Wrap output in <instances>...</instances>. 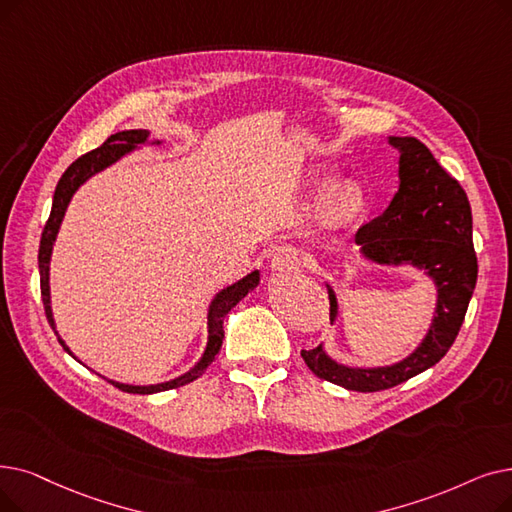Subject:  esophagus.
Returning a JSON list of instances; mask_svg holds the SVG:
<instances>
[{"instance_id":"esophagus-1","label":"esophagus","mask_w":512,"mask_h":512,"mask_svg":"<svg viewBox=\"0 0 512 512\" xmlns=\"http://www.w3.org/2000/svg\"><path fill=\"white\" fill-rule=\"evenodd\" d=\"M301 263H303V255L295 247H280V249H276V253L272 257V268L278 272H286V274L299 272Z\"/></svg>"}]
</instances>
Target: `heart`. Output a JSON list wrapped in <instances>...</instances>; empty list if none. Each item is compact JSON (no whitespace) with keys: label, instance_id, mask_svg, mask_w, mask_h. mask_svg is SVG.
I'll use <instances>...</instances> for the list:
<instances>
[{"label":"heart","instance_id":"1","mask_svg":"<svg viewBox=\"0 0 512 512\" xmlns=\"http://www.w3.org/2000/svg\"><path fill=\"white\" fill-rule=\"evenodd\" d=\"M364 205L362 188L355 182H341L324 196L320 205V217L330 226H343L360 213Z\"/></svg>","mask_w":512,"mask_h":512}]
</instances>
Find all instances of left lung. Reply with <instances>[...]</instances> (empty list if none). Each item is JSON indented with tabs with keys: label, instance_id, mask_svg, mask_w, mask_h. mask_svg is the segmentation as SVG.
I'll list each match as a JSON object with an SVG mask.
<instances>
[{
	"label": "left lung",
	"instance_id": "1",
	"mask_svg": "<svg viewBox=\"0 0 512 512\" xmlns=\"http://www.w3.org/2000/svg\"><path fill=\"white\" fill-rule=\"evenodd\" d=\"M399 148V190L391 205L358 230L355 242L366 257L381 263L410 261L437 284V316L427 339L391 368L355 370L328 360L320 347L301 349L318 379L349 391H385L435 366L454 345L477 284L473 215L466 192L416 138H391ZM337 301L330 291V318Z\"/></svg>",
	"mask_w": 512,
	"mask_h": 512
}]
</instances>
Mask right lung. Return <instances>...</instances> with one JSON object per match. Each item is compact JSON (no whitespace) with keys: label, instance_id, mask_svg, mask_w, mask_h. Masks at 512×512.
<instances>
[{"label":"right lung","instance_id":"1","mask_svg":"<svg viewBox=\"0 0 512 512\" xmlns=\"http://www.w3.org/2000/svg\"><path fill=\"white\" fill-rule=\"evenodd\" d=\"M148 131L146 129H129V131H119L115 136H110L102 146L85 152L83 157H79L69 169H66L60 177V182L56 186L54 192V203H52V211L50 217L43 226L41 232V242H39V282H41V299H43V309H46V316L50 326L54 328V320H52V309H50V286H48V263H50V253H52V244L58 232V226L62 221V215L66 211V205H69L73 192L79 188V184L83 180H87L92 173L104 169L106 165H110L113 161H117L119 157H123L125 152H129L136 144L146 142ZM259 282V272L249 274L247 278H242L240 282L228 286L226 291H221L215 301L211 303L209 309V345L207 351L203 355V360L198 362L190 372H186L180 379H175L171 383H161V385H152V387H133V385H121V383H113L117 389L125 391V393H140V395H148V393H159V391H167V389H177L184 387L192 381H196L201 376L207 366L215 360L217 351L221 349V341H224V318L228 316V311L244 297L249 291L257 286ZM60 345L69 351L62 343V339H58ZM71 353V351H69Z\"/></svg>","mask_w":512,"mask_h":512}]
</instances>
